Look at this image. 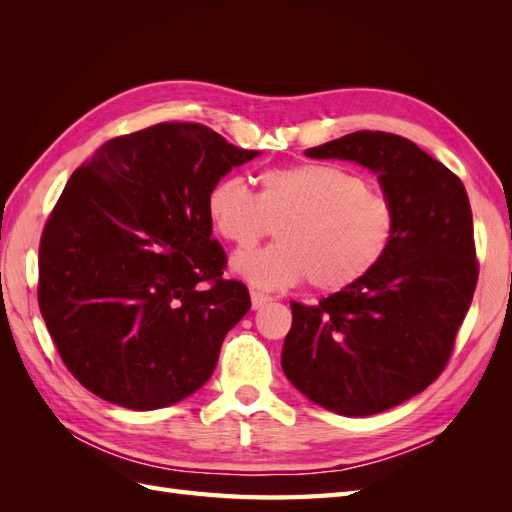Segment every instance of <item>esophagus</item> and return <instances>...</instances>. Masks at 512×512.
<instances>
[{
  "label": "esophagus",
  "mask_w": 512,
  "mask_h": 512,
  "mask_svg": "<svg viewBox=\"0 0 512 512\" xmlns=\"http://www.w3.org/2000/svg\"><path fill=\"white\" fill-rule=\"evenodd\" d=\"M269 301H271L269 294L260 292V290H252V307H254V309H258V307H262V305H267Z\"/></svg>",
  "instance_id": "obj_1"
}]
</instances>
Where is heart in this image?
<instances>
[{"mask_svg":"<svg viewBox=\"0 0 512 512\" xmlns=\"http://www.w3.org/2000/svg\"><path fill=\"white\" fill-rule=\"evenodd\" d=\"M258 194L235 175L211 183L205 213L215 235L250 250L277 224V243L232 260L260 288L309 282L318 292H344L365 282L397 237V207L352 170L301 162L260 170Z\"/></svg>","mask_w":512,"mask_h":512,"instance_id":"b5f03b06","label":"heart"}]
</instances>
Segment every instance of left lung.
<instances>
[{
  "instance_id": "8db88e82",
  "label": "left lung",
  "mask_w": 512,
  "mask_h": 512,
  "mask_svg": "<svg viewBox=\"0 0 512 512\" xmlns=\"http://www.w3.org/2000/svg\"><path fill=\"white\" fill-rule=\"evenodd\" d=\"M305 156L374 170L399 224L365 282L318 305L290 301L282 367L322 408L378 414L425 391L451 359L478 280L470 200L455 173L397 134L361 130Z\"/></svg>"
}]
</instances>
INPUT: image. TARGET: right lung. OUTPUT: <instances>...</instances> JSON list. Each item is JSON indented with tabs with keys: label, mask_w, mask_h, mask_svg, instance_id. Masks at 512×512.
Wrapping results in <instances>:
<instances>
[{
	"label": "right lung",
	"mask_w": 512,
	"mask_h": 512,
	"mask_svg": "<svg viewBox=\"0 0 512 512\" xmlns=\"http://www.w3.org/2000/svg\"><path fill=\"white\" fill-rule=\"evenodd\" d=\"M256 156L203 123L166 121L113 138L74 170L42 230L38 305L87 391L156 410L211 378L252 301L222 277L205 196Z\"/></svg>",
	"instance_id": "1"
}]
</instances>
